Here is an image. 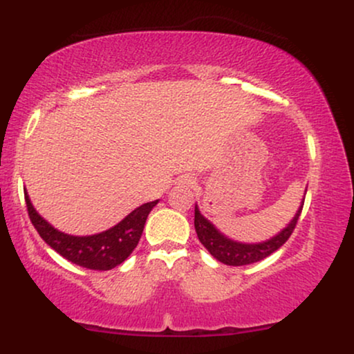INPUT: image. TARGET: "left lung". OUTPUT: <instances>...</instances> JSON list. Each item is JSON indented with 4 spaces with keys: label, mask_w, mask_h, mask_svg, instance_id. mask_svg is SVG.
Segmentation results:
<instances>
[{
    "label": "left lung",
    "mask_w": 354,
    "mask_h": 354,
    "mask_svg": "<svg viewBox=\"0 0 354 354\" xmlns=\"http://www.w3.org/2000/svg\"><path fill=\"white\" fill-rule=\"evenodd\" d=\"M303 205L301 208L298 209V213H296L293 221H291L281 233L276 234L274 238L268 239V241L258 243V245H243V243H236L233 241V239L223 236V234L211 225L208 219L203 216L200 209H198V206H194V230H196V234L198 238H200L201 245L205 246L211 253V256H214L218 261L225 263V265L228 266L251 265V263L265 259L266 256L274 253L278 248H281L284 243L288 241V238L293 234L296 225H298Z\"/></svg>",
    "instance_id": "8db88e82"
}]
</instances>
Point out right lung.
Returning a JSON list of instances; mask_svg holds the SVG:
<instances>
[{
	"instance_id": "1",
	"label": "right lung",
	"mask_w": 354,
	"mask_h": 354,
	"mask_svg": "<svg viewBox=\"0 0 354 354\" xmlns=\"http://www.w3.org/2000/svg\"><path fill=\"white\" fill-rule=\"evenodd\" d=\"M24 201H26L31 223H33L36 231H38L39 236L44 239L46 245H50L56 253L66 258L68 261L86 268V270L96 271L113 270L133 253V250L140 243L141 234H143L146 218L158 203V200L145 203L133 213H129L123 221L100 234L71 236V234H64L55 230L50 223L44 221L36 213L26 193H24Z\"/></svg>"
}]
</instances>
